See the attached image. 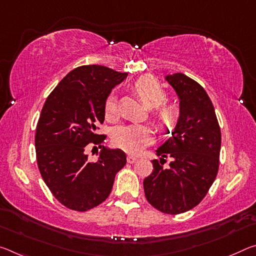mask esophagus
I'll use <instances>...</instances> for the list:
<instances>
[{
	"label": "esophagus",
	"mask_w": 256,
	"mask_h": 256,
	"mask_svg": "<svg viewBox=\"0 0 256 256\" xmlns=\"http://www.w3.org/2000/svg\"><path fill=\"white\" fill-rule=\"evenodd\" d=\"M126 160H128V163L132 164V163H134V162L136 160V156H132V155H128L126 157Z\"/></svg>",
	"instance_id": "1"
}]
</instances>
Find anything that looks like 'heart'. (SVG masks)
<instances>
[{
    "label": "heart",
    "mask_w": 256,
    "mask_h": 256,
    "mask_svg": "<svg viewBox=\"0 0 256 256\" xmlns=\"http://www.w3.org/2000/svg\"><path fill=\"white\" fill-rule=\"evenodd\" d=\"M133 88L144 104L152 110V120L160 131L176 126L180 117V108L173 102L165 104L166 91L162 84L152 76H142L136 80ZM104 116L110 122L117 120V101L109 96L104 102ZM114 144L130 154L140 152L152 141V132L144 124H128L117 128L112 133Z\"/></svg>",
    "instance_id": "b5f03b06"
}]
</instances>
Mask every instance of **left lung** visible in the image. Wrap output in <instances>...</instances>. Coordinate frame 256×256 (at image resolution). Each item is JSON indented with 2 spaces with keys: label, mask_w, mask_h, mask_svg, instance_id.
<instances>
[{
  "label": "left lung",
  "mask_w": 256,
  "mask_h": 256,
  "mask_svg": "<svg viewBox=\"0 0 256 256\" xmlns=\"http://www.w3.org/2000/svg\"><path fill=\"white\" fill-rule=\"evenodd\" d=\"M180 98V117L172 136L156 150L160 160L144 180L148 202L165 214H180L204 200L220 163L221 131L204 88L182 72L166 76ZM165 158L172 162L162 165Z\"/></svg>",
  "instance_id": "obj_1"
}]
</instances>
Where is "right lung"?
I'll list each match as a JSON object with an SVG mask.
<instances>
[{
    "label": "right lung",
    "instance_id": "obj_1",
    "mask_svg": "<svg viewBox=\"0 0 256 256\" xmlns=\"http://www.w3.org/2000/svg\"><path fill=\"white\" fill-rule=\"evenodd\" d=\"M126 76L99 64L80 66L46 100L36 126V160L48 188L67 208L85 212L100 205L126 164L125 152L104 148L106 136L96 133L104 120L107 96ZM92 144L103 147L96 162L86 154Z\"/></svg>",
    "mask_w": 256,
    "mask_h": 256
}]
</instances>
